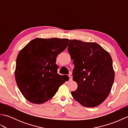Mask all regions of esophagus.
<instances>
[{
	"label": "esophagus",
	"instance_id": "esophagus-1",
	"mask_svg": "<svg viewBox=\"0 0 128 128\" xmlns=\"http://www.w3.org/2000/svg\"><path fill=\"white\" fill-rule=\"evenodd\" d=\"M68 76H69V81H72V76L70 75H68Z\"/></svg>",
	"mask_w": 128,
	"mask_h": 128
}]
</instances>
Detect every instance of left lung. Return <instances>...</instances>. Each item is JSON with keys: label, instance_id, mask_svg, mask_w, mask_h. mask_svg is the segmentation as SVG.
Returning a JSON list of instances; mask_svg holds the SVG:
<instances>
[{"label": "left lung", "instance_id": "left-lung-1", "mask_svg": "<svg viewBox=\"0 0 128 128\" xmlns=\"http://www.w3.org/2000/svg\"><path fill=\"white\" fill-rule=\"evenodd\" d=\"M74 68L72 79L78 88L73 98L86 107L100 105L107 98L114 80L112 59L96 43L69 40L68 48Z\"/></svg>", "mask_w": 128, "mask_h": 128}]
</instances>
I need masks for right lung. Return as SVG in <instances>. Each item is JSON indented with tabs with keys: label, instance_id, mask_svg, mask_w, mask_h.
<instances>
[{
	"label": "right lung",
	"instance_id": "obj_1",
	"mask_svg": "<svg viewBox=\"0 0 128 128\" xmlns=\"http://www.w3.org/2000/svg\"><path fill=\"white\" fill-rule=\"evenodd\" d=\"M66 38H37L19 52L15 80L21 94L29 102L41 104L51 99L68 77L58 74L57 56L67 47Z\"/></svg>",
	"mask_w": 128,
	"mask_h": 128
}]
</instances>
